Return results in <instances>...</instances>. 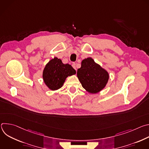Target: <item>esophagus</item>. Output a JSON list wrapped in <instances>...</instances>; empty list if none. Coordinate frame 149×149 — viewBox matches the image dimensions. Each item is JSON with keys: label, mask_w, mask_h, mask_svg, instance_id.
<instances>
[{"label": "esophagus", "mask_w": 149, "mask_h": 149, "mask_svg": "<svg viewBox=\"0 0 149 149\" xmlns=\"http://www.w3.org/2000/svg\"><path fill=\"white\" fill-rule=\"evenodd\" d=\"M76 64H75V63H72V67L75 69V70H77V68H76Z\"/></svg>", "instance_id": "obj_1"}]
</instances>
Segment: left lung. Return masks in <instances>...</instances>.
I'll return each mask as SVG.
<instances>
[{
    "mask_svg": "<svg viewBox=\"0 0 149 149\" xmlns=\"http://www.w3.org/2000/svg\"><path fill=\"white\" fill-rule=\"evenodd\" d=\"M77 77L87 92L97 94L105 87L109 74L92 58L88 57L82 61L81 67L77 70Z\"/></svg>",
    "mask_w": 149,
    "mask_h": 149,
    "instance_id": "left-lung-1",
    "label": "left lung"
}]
</instances>
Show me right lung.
Wrapping results in <instances>:
<instances>
[{"label":"right lung","instance_id":"add662e5","mask_svg":"<svg viewBox=\"0 0 149 149\" xmlns=\"http://www.w3.org/2000/svg\"><path fill=\"white\" fill-rule=\"evenodd\" d=\"M76 71L68 63L64 64L61 59L55 57L46 64L42 73V78L47 87L52 91L59 89L67 78L75 75Z\"/></svg>","mask_w":149,"mask_h":149}]
</instances>
